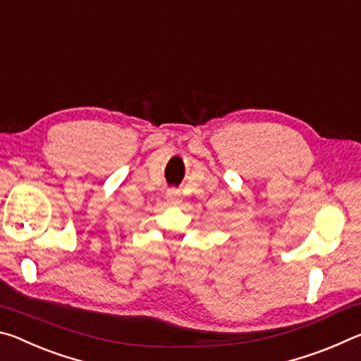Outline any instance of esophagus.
Returning <instances> with one entry per match:
<instances>
[{
  "mask_svg": "<svg viewBox=\"0 0 361 361\" xmlns=\"http://www.w3.org/2000/svg\"><path fill=\"white\" fill-rule=\"evenodd\" d=\"M179 198H180V192L177 190V188H169V190L166 192L168 203H171V204L179 203Z\"/></svg>",
  "mask_w": 361,
  "mask_h": 361,
  "instance_id": "obj_1",
  "label": "esophagus"
}]
</instances>
